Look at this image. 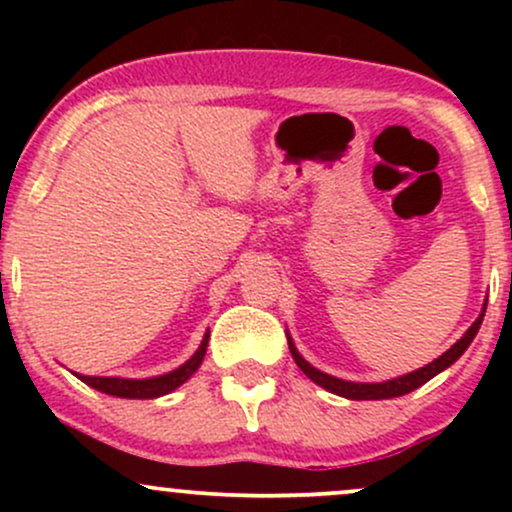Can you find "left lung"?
<instances>
[{"label": "left lung", "mask_w": 512, "mask_h": 512, "mask_svg": "<svg viewBox=\"0 0 512 512\" xmlns=\"http://www.w3.org/2000/svg\"><path fill=\"white\" fill-rule=\"evenodd\" d=\"M484 313H486V303H484V310H481V315L477 317V320H474V325L462 334V339H457V342L452 344L443 356H438L436 361H431L428 366L419 368V370H411V373H407V375H399V378L385 380V383H351V380H339V378H334V375L322 373V370L310 366V363L305 361L301 354H298V349L293 346L289 334H286V337H289V349H291L293 361H296V366L301 368L303 373L308 375L310 380H313V383L325 387V390L334 392V395L346 397V399H390V397L407 395V392L416 390V387L428 383L431 378H436V375L443 373L445 368H450L452 363H455L457 358H460L464 351H467V346L472 344V339L477 337L481 320H484Z\"/></svg>", "instance_id": "left-lung-1"}]
</instances>
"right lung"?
<instances>
[{"label":"right lung","mask_w":512,"mask_h":512,"mask_svg":"<svg viewBox=\"0 0 512 512\" xmlns=\"http://www.w3.org/2000/svg\"><path fill=\"white\" fill-rule=\"evenodd\" d=\"M207 344H209V332L204 334L202 344L195 351V356L190 361L182 363L180 368L170 370L166 375H156V378H144V380H129V378H96V375H81L76 373V378L81 383L91 385L93 390L105 392V395L113 397H125V399H154V397H163L168 392H173L175 387H180L182 383L190 380V375L202 366L204 354H207Z\"/></svg>","instance_id":"add662e5"}]
</instances>
